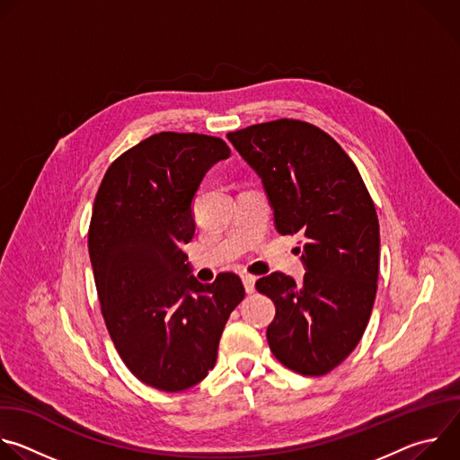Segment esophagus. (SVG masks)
Segmentation results:
<instances>
[{
  "label": "esophagus",
  "instance_id": "obj_1",
  "mask_svg": "<svg viewBox=\"0 0 460 460\" xmlns=\"http://www.w3.org/2000/svg\"><path fill=\"white\" fill-rule=\"evenodd\" d=\"M242 282H243V288H245V291L247 293H252L254 291V282H256V279L252 277V275H242Z\"/></svg>",
  "mask_w": 460,
  "mask_h": 460
}]
</instances>
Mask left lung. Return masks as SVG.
<instances>
[{
  "instance_id": "1",
  "label": "left lung",
  "mask_w": 460,
  "mask_h": 460,
  "mask_svg": "<svg viewBox=\"0 0 460 460\" xmlns=\"http://www.w3.org/2000/svg\"><path fill=\"white\" fill-rule=\"evenodd\" d=\"M227 138L264 183L277 231L304 238L300 282L279 271L256 282L277 307L270 348L300 375L330 373L360 342L375 304V204L351 158L311 123L282 118Z\"/></svg>"
}]
</instances>
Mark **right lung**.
Returning a JSON list of instances; mask_svg holds the SVG:
<instances>
[{
	"label": "right lung",
	"mask_w": 460,
	"mask_h": 460,
	"mask_svg": "<svg viewBox=\"0 0 460 460\" xmlns=\"http://www.w3.org/2000/svg\"><path fill=\"white\" fill-rule=\"evenodd\" d=\"M227 144L158 133L116 158L94 199L89 256L109 335L138 380L174 393L217 364L218 342L245 291L234 273L213 284L190 275L192 199Z\"/></svg>",
	"instance_id": "obj_1"
}]
</instances>
